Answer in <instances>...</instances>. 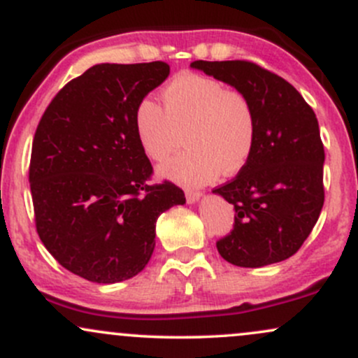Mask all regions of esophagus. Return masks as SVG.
Wrapping results in <instances>:
<instances>
[{
  "mask_svg": "<svg viewBox=\"0 0 358 358\" xmlns=\"http://www.w3.org/2000/svg\"><path fill=\"white\" fill-rule=\"evenodd\" d=\"M201 196H203V192L201 191H194V189H186V199L187 203H196Z\"/></svg>",
  "mask_w": 358,
  "mask_h": 358,
  "instance_id": "esophagus-1",
  "label": "esophagus"
}]
</instances>
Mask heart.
Returning <instances> with one entry per match:
<instances>
[{"mask_svg": "<svg viewBox=\"0 0 358 358\" xmlns=\"http://www.w3.org/2000/svg\"><path fill=\"white\" fill-rule=\"evenodd\" d=\"M164 108L143 98L134 113L135 135L148 159L160 162L186 131L191 148L160 167L164 178L186 186L211 182L224 171L236 174L255 148L257 120L242 92L201 74H179L164 87Z\"/></svg>", "mask_w": 358, "mask_h": 358, "instance_id": "1", "label": "heart"}]
</instances>
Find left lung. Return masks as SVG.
Returning <instances> with one entry per match:
<instances>
[{
	"mask_svg": "<svg viewBox=\"0 0 358 358\" xmlns=\"http://www.w3.org/2000/svg\"><path fill=\"white\" fill-rule=\"evenodd\" d=\"M191 67L242 92L257 120L248 164L213 189L235 210L233 230L216 248L238 267L282 262L299 250L324 203V148L315 111L286 79L248 60H194Z\"/></svg>",
	"mask_w": 358,
	"mask_h": 358,
	"instance_id": "left-lung-1",
	"label": "left lung"
}]
</instances>
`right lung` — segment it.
<instances>
[{"mask_svg": "<svg viewBox=\"0 0 358 358\" xmlns=\"http://www.w3.org/2000/svg\"><path fill=\"white\" fill-rule=\"evenodd\" d=\"M169 72L162 60L92 66L38 122L28 169L35 227L60 266L91 282L143 271L160 213L186 203L176 184H148L154 169L134 127L136 104Z\"/></svg>", "mask_w": 358, "mask_h": 358, "instance_id": "1", "label": "right lung"}]
</instances>
